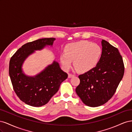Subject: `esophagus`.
Segmentation results:
<instances>
[{
    "instance_id": "1",
    "label": "esophagus",
    "mask_w": 132,
    "mask_h": 132,
    "mask_svg": "<svg viewBox=\"0 0 132 132\" xmlns=\"http://www.w3.org/2000/svg\"><path fill=\"white\" fill-rule=\"evenodd\" d=\"M74 74H68V78H72L74 77Z\"/></svg>"
}]
</instances>
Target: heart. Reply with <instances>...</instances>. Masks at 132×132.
<instances>
[{
  "label": "heart",
  "mask_w": 132,
  "mask_h": 132,
  "mask_svg": "<svg viewBox=\"0 0 132 132\" xmlns=\"http://www.w3.org/2000/svg\"><path fill=\"white\" fill-rule=\"evenodd\" d=\"M65 53L60 55V61L64 68L68 70L74 65L80 72L93 69L100 61L102 49L100 46L89 41L81 40L69 43L65 47Z\"/></svg>",
  "instance_id": "heart-1"
}]
</instances>
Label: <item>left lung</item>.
I'll return each instance as SVG.
<instances>
[{"instance_id": "8db88e82", "label": "left lung", "mask_w": 132, "mask_h": 132, "mask_svg": "<svg viewBox=\"0 0 132 132\" xmlns=\"http://www.w3.org/2000/svg\"><path fill=\"white\" fill-rule=\"evenodd\" d=\"M102 55L93 69L79 75L76 93L85 105L98 107L113 96L123 78L125 67L118 50L107 41H101Z\"/></svg>"}]
</instances>
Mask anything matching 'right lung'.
Returning a JSON list of instances; mask_svg holds the SVG:
<instances>
[{"mask_svg":"<svg viewBox=\"0 0 132 132\" xmlns=\"http://www.w3.org/2000/svg\"><path fill=\"white\" fill-rule=\"evenodd\" d=\"M54 38H45L27 43L12 56L9 63V75L16 94L26 104L40 107L49 102L58 91L61 84L68 74L55 60L35 76L25 74L22 65L26 58L46 46L52 47Z\"/></svg>","mask_w":132,"mask_h":132,"instance_id":"1","label":"right lung"}]
</instances>
